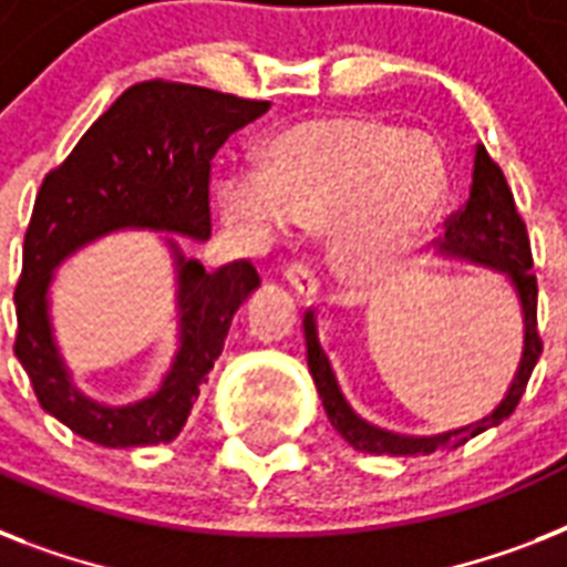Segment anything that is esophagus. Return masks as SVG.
Masks as SVG:
<instances>
[{
	"label": "esophagus",
	"mask_w": 567,
	"mask_h": 567,
	"mask_svg": "<svg viewBox=\"0 0 567 567\" xmlns=\"http://www.w3.org/2000/svg\"><path fill=\"white\" fill-rule=\"evenodd\" d=\"M285 279H288V285H291L297 293H302V297H315L320 288L318 274H315V267H311L309 261H293V265L285 270Z\"/></svg>",
	"instance_id": "esophagus-1"
}]
</instances>
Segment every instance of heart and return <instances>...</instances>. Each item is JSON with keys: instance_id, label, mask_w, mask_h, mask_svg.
Here are the masks:
<instances>
[{"instance_id": "heart-1", "label": "heart", "mask_w": 567, "mask_h": 567, "mask_svg": "<svg viewBox=\"0 0 567 567\" xmlns=\"http://www.w3.org/2000/svg\"><path fill=\"white\" fill-rule=\"evenodd\" d=\"M447 194L439 141L371 117L302 120L265 146L258 176L231 173L217 190L223 217L265 238L285 220H332V261L353 282L403 267Z\"/></svg>"}]
</instances>
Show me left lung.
<instances>
[{
	"label": "left lung",
	"instance_id": "left-lung-1",
	"mask_svg": "<svg viewBox=\"0 0 567 567\" xmlns=\"http://www.w3.org/2000/svg\"><path fill=\"white\" fill-rule=\"evenodd\" d=\"M441 252L453 258H465L474 265H485L503 274L512 282L524 311V353H520L518 373L512 379L509 391L501 400V405L483 421L467 423L458 430L439 432V435H400V432L382 430L377 423H368L353 412L347 403L338 379L332 373L327 353L318 341V323L315 311H306L302 318V332H306V353H309V371L318 394L323 400L329 423L336 432L362 453H377V456H430L435 450H456L465 441L476 439L480 432L492 430L515 412L520 396L527 391V382L533 377L538 355H542V336H538V285L533 274V252H529L527 223L520 220L515 208L506 176L497 167L492 155L485 153L483 144H476L474 155V182H471V196L467 203L453 212L444 223V238H441Z\"/></svg>",
	"mask_w": 567,
	"mask_h": 567
}]
</instances>
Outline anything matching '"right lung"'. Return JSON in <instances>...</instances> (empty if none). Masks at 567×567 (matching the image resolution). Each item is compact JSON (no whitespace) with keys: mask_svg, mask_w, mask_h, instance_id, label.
<instances>
[{"mask_svg":"<svg viewBox=\"0 0 567 567\" xmlns=\"http://www.w3.org/2000/svg\"><path fill=\"white\" fill-rule=\"evenodd\" d=\"M270 109L267 100L182 82L132 84L73 146L64 164L47 173L22 244V274L13 291L20 359L38 403L75 435L102 447L167 444L188 421L235 311L256 291V267L247 258L208 274L185 258L176 240V306L179 350L158 391L137 403L105 405L73 385L58 353L49 320V282L66 256L120 229L176 231L208 240V179L217 150Z\"/></svg>","mask_w":567,"mask_h":567,"instance_id":"add662e5","label":"right lung"}]
</instances>
